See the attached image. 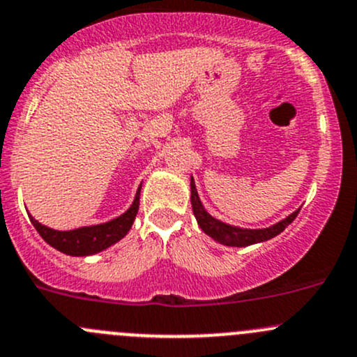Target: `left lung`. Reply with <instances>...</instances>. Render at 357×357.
Here are the masks:
<instances>
[{
  "label": "left lung",
  "instance_id": "1",
  "mask_svg": "<svg viewBox=\"0 0 357 357\" xmlns=\"http://www.w3.org/2000/svg\"><path fill=\"white\" fill-rule=\"evenodd\" d=\"M192 207L202 231H204L205 235L211 236V238H214L215 242L228 247H247V245H252V243L266 242V240L280 235V233H282L283 229H285L287 226L297 218L298 211H301V208H298V211H295L294 214H290L289 218L283 219V221L276 222V225L271 226V228H264V229L233 228V226L218 221V219L212 218V215L205 211L204 205H202V202L199 199V193H197L195 181H193V179H192Z\"/></svg>",
  "mask_w": 357,
  "mask_h": 357
}]
</instances>
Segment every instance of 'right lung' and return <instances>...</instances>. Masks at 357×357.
Here are the masks:
<instances>
[{
    "label": "right lung",
    "mask_w": 357,
    "mask_h": 357,
    "mask_svg": "<svg viewBox=\"0 0 357 357\" xmlns=\"http://www.w3.org/2000/svg\"><path fill=\"white\" fill-rule=\"evenodd\" d=\"M139 190H142V186L138 188V193H136V199L131 207L124 214L119 215L117 219H112L105 225L84 226V228L70 229V231H56V229L48 228V226H43L34 218H31V222L38 229L39 235L43 236V240L52 247H55L56 250L63 252L67 255H75V257L77 255H93L96 252L105 250V248L114 245V243H117L119 240L128 235L132 222H135L136 214H138Z\"/></svg>",
    "instance_id": "add662e5"
}]
</instances>
